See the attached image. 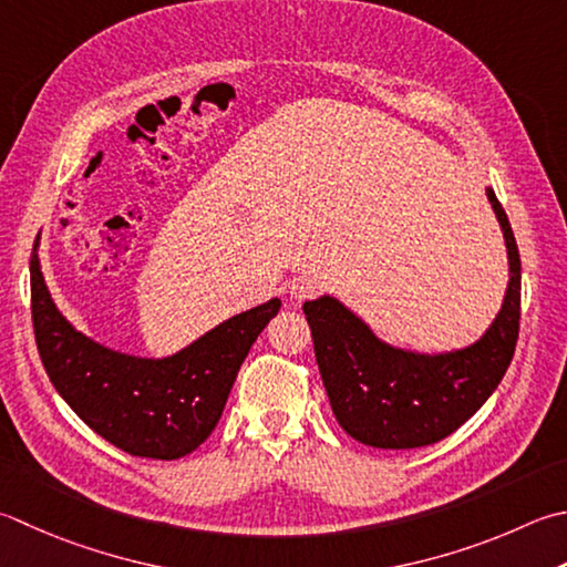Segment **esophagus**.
I'll return each instance as SVG.
<instances>
[{
    "label": "esophagus",
    "instance_id": "esophagus-1",
    "mask_svg": "<svg viewBox=\"0 0 567 567\" xmlns=\"http://www.w3.org/2000/svg\"><path fill=\"white\" fill-rule=\"evenodd\" d=\"M317 292V285L312 280H307V277H297V280L290 282V299L292 302H307V299H312Z\"/></svg>",
    "mask_w": 567,
    "mask_h": 567
}]
</instances>
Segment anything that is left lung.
<instances>
[{
  "label": "left lung",
  "mask_w": 567,
  "mask_h": 567,
  "mask_svg": "<svg viewBox=\"0 0 567 567\" xmlns=\"http://www.w3.org/2000/svg\"><path fill=\"white\" fill-rule=\"evenodd\" d=\"M486 198L504 233L508 285L484 334L462 349L413 351L373 334L365 321L321 295L305 302L315 357L331 410L347 435L379 450H413L452 435L502 383L520 319V258L512 224L492 186Z\"/></svg>",
  "instance_id": "1"
}]
</instances>
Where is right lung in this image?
I'll list each match as a JSON object with an SVG mask.
<instances>
[{"mask_svg": "<svg viewBox=\"0 0 567 567\" xmlns=\"http://www.w3.org/2000/svg\"><path fill=\"white\" fill-rule=\"evenodd\" d=\"M272 297L208 329L172 357H132L78 331L43 280L39 238L31 252V317L43 369L73 413L122 452L179 460L218 425L252 341L277 315Z\"/></svg>", "mask_w": 567, "mask_h": 567, "instance_id": "add662e5", "label": "right lung"}]
</instances>
